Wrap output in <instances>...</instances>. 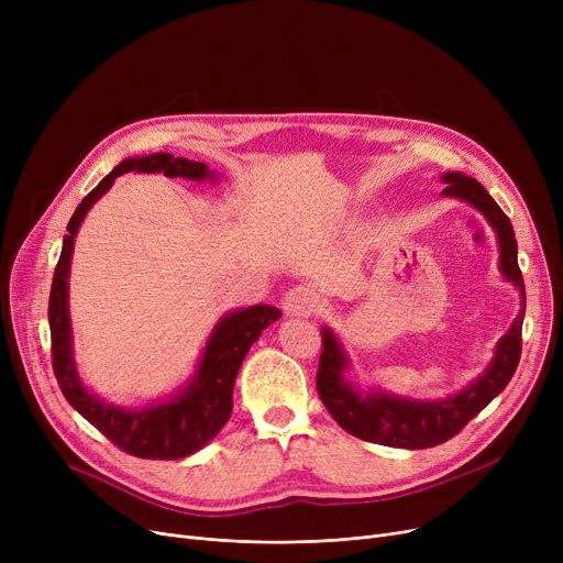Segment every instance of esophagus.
Listing matches in <instances>:
<instances>
[{
  "mask_svg": "<svg viewBox=\"0 0 563 563\" xmlns=\"http://www.w3.org/2000/svg\"><path fill=\"white\" fill-rule=\"evenodd\" d=\"M283 308H285L287 314L308 317V314L317 312V308H319V294H317L312 287L297 285V287H291V289L285 294Z\"/></svg>",
  "mask_w": 563,
  "mask_h": 563,
  "instance_id": "1",
  "label": "esophagus"
}]
</instances>
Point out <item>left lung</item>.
I'll use <instances>...</instances> for the list:
<instances>
[{
	"label": "left lung",
	"instance_id": "1",
	"mask_svg": "<svg viewBox=\"0 0 563 563\" xmlns=\"http://www.w3.org/2000/svg\"><path fill=\"white\" fill-rule=\"evenodd\" d=\"M442 180L448 183V189H442V194L475 205L497 232L501 274L507 276V280L518 285L522 308L509 333L497 342L490 367L470 388L440 401H412L383 393H369L367 397L358 395L342 376L346 367V356L340 349L338 338L329 329L321 331V356L317 369L319 399L346 433L388 448L427 450L448 442L507 388V383L511 380L520 363L525 283L518 266V244L514 225L475 177L463 173H448Z\"/></svg>",
	"mask_w": 563,
	"mask_h": 563
}]
</instances>
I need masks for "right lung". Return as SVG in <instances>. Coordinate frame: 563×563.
<instances>
[{"label": "right lung", "instance_id": "right-lung-1", "mask_svg": "<svg viewBox=\"0 0 563 563\" xmlns=\"http://www.w3.org/2000/svg\"><path fill=\"white\" fill-rule=\"evenodd\" d=\"M164 173L166 177H187L205 180L210 170L202 162H189L157 153L134 157L118 164L104 180L88 194L75 210L68 234L64 236L62 257L56 262L52 291H49V335H52V369L68 404L104 433L118 450L139 459L173 461L205 448L228 422L232 412V388L244 356L260 333L283 317L274 306H251L223 317L212 338L207 340L202 361L189 388L175 399L141 410H123L100 401L88 393L77 376L70 349V319H68V272L75 246V234L91 210L93 202L113 185L123 173Z\"/></svg>", "mask_w": 563, "mask_h": 563}]
</instances>
